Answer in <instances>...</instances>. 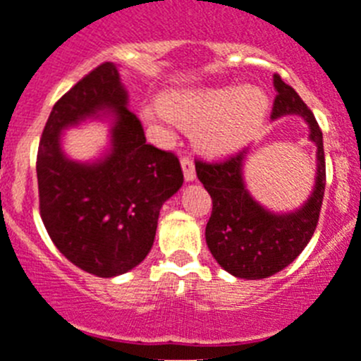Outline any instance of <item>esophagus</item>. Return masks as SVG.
<instances>
[{"instance_id":"esophagus-1","label":"esophagus","mask_w":361,"mask_h":361,"mask_svg":"<svg viewBox=\"0 0 361 361\" xmlns=\"http://www.w3.org/2000/svg\"><path fill=\"white\" fill-rule=\"evenodd\" d=\"M181 169H183V176L187 181L196 180V167H194V161L190 157L181 158Z\"/></svg>"}]
</instances>
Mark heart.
I'll return each mask as SVG.
<instances>
[{"instance_id": "1", "label": "heart", "mask_w": 361, "mask_h": 361, "mask_svg": "<svg viewBox=\"0 0 361 361\" xmlns=\"http://www.w3.org/2000/svg\"><path fill=\"white\" fill-rule=\"evenodd\" d=\"M267 110V96L257 87H208L167 94L144 117L169 133L178 123L196 128L197 146L222 154L247 142L262 126Z\"/></svg>"}]
</instances>
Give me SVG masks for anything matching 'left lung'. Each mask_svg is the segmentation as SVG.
<instances>
[{
  "label": "left lung",
  "mask_w": 361,
  "mask_h": 361,
  "mask_svg": "<svg viewBox=\"0 0 361 361\" xmlns=\"http://www.w3.org/2000/svg\"><path fill=\"white\" fill-rule=\"evenodd\" d=\"M278 90L272 119L298 114L310 124V139L317 144V180L308 203L294 214L276 215L249 196L242 180L247 151L242 149L219 161L196 160V173L212 196L207 224V244L217 264L244 279L276 274L295 260L312 238L321 215L326 187V160L322 131L312 110L288 83L274 74Z\"/></svg>",
  "instance_id": "left-lung-1"
}]
</instances>
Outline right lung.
<instances>
[{"instance_id": "obj_1", "label": "right lung", "mask_w": 361, "mask_h": 361, "mask_svg": "<svg viewBox=\"0 0 361 361\" xmlns=\"http://www.w3.org/2000/svg\"><path fill=\"white\" fill-rule=\"evenodd\" d=\"M112 62L85 74L55 103L37 151L39 210L53 244L82 271L124 274L153 247L158 215L183 185L173 151L146 144L142 123ZM101 109H114L113 151L97 164L67 161L59 131Z\"/></svg>"}]
</instances>
